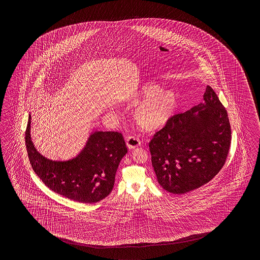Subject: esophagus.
<instances>
[{"label": "esophagus", "instance_id": "34e87169", "mask_svg": "<svg viewBox=\"0 0 260 260\" xmlns=\"http://www.w3.org/2000/svg\"><path fill=\"white\" fill-rule=\"evenodd\" d=\"M126 145H127L128 149H136V148H138V146H140V140L136 137L131 136L126 138Z\"/></svg>", "mask_w": 260, "mask_h": 260}]
</instances>
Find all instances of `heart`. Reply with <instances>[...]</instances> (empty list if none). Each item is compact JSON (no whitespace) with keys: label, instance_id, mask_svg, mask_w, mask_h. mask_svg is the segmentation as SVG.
<instances>
[{"label":"heart","instance_id":"b5f03b06","mask_svg":"<svg viewBox=\"0 0 260 260\" xmlns=\"http://www.w3.org/2000/svg\"><path fill=\"white\" fill-rule=\"evenodd\" d=\"M140 101L134 112L135 121L141 129L153 132L164 127L174 115L178 105V95L173 90H160L159 84L149 82L140 87L131 104L136 105Z\"/></svg>","mask_w":260,"mask_h":260}]
</instances>
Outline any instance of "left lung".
<instances>
[{
    "mask_svg": "<svg viewBox=\"0 0 260 260\" xmlns=\"http://www.w3.org/2000/svg\"><path fill=\"white\" fill-rule=\"evenodd\" d=\"M204 103L178 113L149 142L158 182L183 194L209 182L225 165L232 141L226 109L207 85Z\"/></svg>",
    "mask_w": 260,
    "mask_h": 260,
    "instance_id": "8db88e82",
    "label": "left lung"
}]
</instances>
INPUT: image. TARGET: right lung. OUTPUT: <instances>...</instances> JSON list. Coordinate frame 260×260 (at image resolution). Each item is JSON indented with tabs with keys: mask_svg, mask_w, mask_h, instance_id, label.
<instances>
[{
	"mask_svg": "<svg viewBox=\"0 0 260 260\" xmlns=\"http://www.w3.org/2000/svg\"><path fill=\"white\" fill-rule=\"evenodd\" d=\"M30 114L25 133L28 159L34 171L55 193L79 203H98L111 193L117 169L127 148L121 133L95 131L79 154L68 160L47 159L30 138Z\"/></svg>",
	"mask_w": 260,
	"mask_h": 260,
	"instance_id": "right-lung-1",
	"label": "right lung"
}]
</instances>
